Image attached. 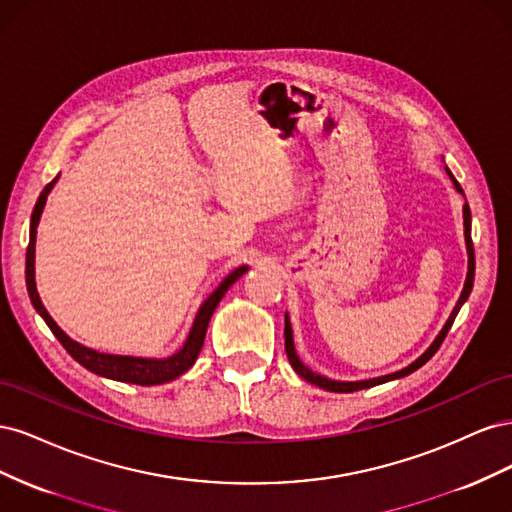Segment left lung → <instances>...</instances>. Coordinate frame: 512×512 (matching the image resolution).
<instances>
[{
	"mask_svg": "<svg viewBox=\"0 0 512 512\" xmlns=\"http://www.w3.org/2000/svg\"><path fill=\"white\" fill-rule=\"evenodd\" d=\"M446 173H448V177H451V181H453V185H455V190L459 192V194H463V190H461V185L457 183V179L453 177V173L451 170L446 168ZM463 235H466V250H468V275H466V284H463V290H461V297H459V301H457V305H455V309L451 312V316H448V320H446V324L442 327V331L438 333V337L433 339V344L418 356L416 361H412L408 367H404V369H399V371H395V374H389V376H380V378H371V380H356V382H342V380H331V378H324V376H320V374H316V371H312L309 369L307 365H303V361L299 359V354H297V350H294V339H292V327H290V316L286 314V327H284V337H286V354H288V361H290V365H292V369L297 371V374L303 378V380H307V382H312V384H316V386H320V389H324V391H331V393H352V391H361V389H369V386H378V384H384V382H391V380H397V378H404V376H408V374H412V371H416L418 367H423L433 354L438 352V348L442 346V342H444V337H446V333H448V329L453 327V322H455V316L459 314V309H461V305L468 301V297H470V292H472V286H474V245H472V215H470V207H468V203L463 205Z\"/></svg>",
	"mask_w": 512,
	"mask_h": 512,
	"instance_id": "1",
	"label": "left lung"
}]
</instances>
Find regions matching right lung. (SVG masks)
Wrapping results in <instances>:
<instances>
[{
  "instance_id": "right-lung-1",
  "label": "right lung",
  "mask_w": 512,
  "mask_h": 512,
  "mask_svg": "<svg viewBox=\"0 0 512 512\" xmlns=\"http://www.w3.org/2000/svg\"><path fill=\"white\" fill-rule=\"evenodd\" d=\"M59 175L46 185L42 190L38 203L34 207L32 213V224H29V245H27V258H25V282H27V292L29 299H32V305L36 307V312L42 316V320L49 324V329L53 331V335L59 339V344L68 350V354L76 363H81L85 369L94 371V374L108 378V380H117V382H130V384H141V386H153V384H164L179 378L181 374L188 371L200 354V348L205 344V335H207V327L209 320L215 312V307L222 301L224 294L228 292V288L235 284L239 277L250 269L247 265L237 267L232 273H228L222 284L215 288L209 297L203 301V305L198 307V314L192 322V329L188 333V339L185 344L175 352L166 356V359H143V356H126V354H106V352H98L91 350L79 342H74L72 337H68L64 331L57 327V322L46 312V307L40 301V294L36 290V232H38V224H40V215L44 211L46 205V196L51 194L53 185L57 183Z\"/></svg>"
}]
</instances>
